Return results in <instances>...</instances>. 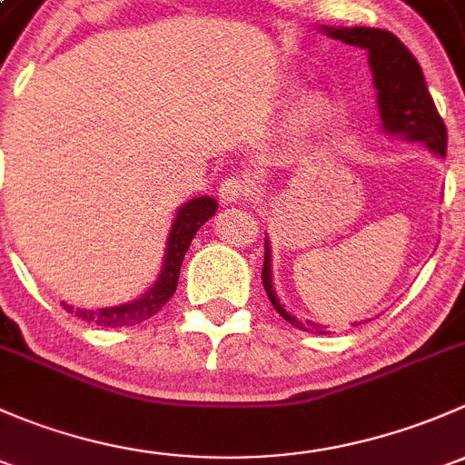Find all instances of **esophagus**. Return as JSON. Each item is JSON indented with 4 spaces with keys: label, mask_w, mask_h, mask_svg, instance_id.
<instances>
[{
    "label": "esophagus",
    "mask_w": 465,
    "mask_h": 465,
    "mask_svg": "<svg viewBox=\"0 0 465 465\" xmlns=\"http://www.w3.org/2000/svg\"><path fill=\"white\" fill-rule=\"evenodd\" d=\"M250 195H254V184H252L247 177H229V180H224L223 184H220V198L227 204L242 203V200H247Z\"/></svg>",
    "instance_id": "obj_1"
}]
</instances>
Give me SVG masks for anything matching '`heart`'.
Wrapping results in <instances>:
<instances>
[{
  "mask_svg": "<svg viewBox=\"0 0 465 465\" xmlns=\"http://www.w3.org/2000/svg\"><path fill=\"white\" fill-rule=\"evenodd\" d=\"M326 112H328V103L323 101V98H320V96L311 98V101L303 105L302 114H299V124H302V125L315 124V121H320L322 116L326 114Z\"/></svg>",
  "mask_w": 465,
  "mask_h": 465,
  "instance_id": "b5f03b06",
  "label": "heart"
}]
</instances>
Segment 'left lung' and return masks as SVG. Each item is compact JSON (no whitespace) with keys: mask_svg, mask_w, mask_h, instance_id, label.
I'll list each match as a JSON object with an SVG mask.
<instances>
[{"mask_svg":"<svg viewBox=\"0 0 465 465\" xmlns=\"http://www.w3.org/2000/svg\"><path fill=\"white\" fill-rule=\"evenodd\" d=\"M326 33L335 40L362 46V49L369 51V64H371L373 83H376L378 89V107L384 130L401 134L410 142H423L430 150L445 157L448 130H445L439 110H436L432 94L425 85L423 69H420L419 60L411 55V51L389 31L355 26V29H326ZM270 259V245L265 242V261H262L261 279L276 312L285 322L302 328V331L326 332L323 326H317V323H299L297 317L288 315V311L281 306L274 290H272Z\"/></svg>","mask_w":465,"mask_h":465,"instance_id":"8db88e82","label":"left lung"}]
</instances>
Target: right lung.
Instances as JSON below:
<instances>
[{
	"label": "right lung",
	"instance_id": "obj_1",
	"mask_svg": "<svg viewBox=\"0 0 465 465\" xmlns=\"http://www.w3.org/2000/svg\"><path fill=\"white\" fill-rule=\"evenodd\" d=\"M215 209H218L215 200L204 198V195L182 206L175 223H173L171 233H168L166 261H163L162 274H159L153 288L142 299H137L133 303H125V306L103 308V311H81V308L74 311L72 306L63 303L64 311L76 312V317H81L85 322H94L96 326H134V323H142L150 320L153 315H157L166 306L168 299L175 294L182 261H184L186 252H189L195 232L215 213Z\"/></svg>",
	"mask_w": 465,
	"mask_h": 465
}]
</instances>
